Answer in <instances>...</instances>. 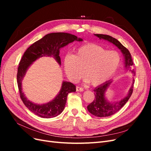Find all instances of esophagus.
Returning <instances> with one entry per match:
<instances>
[{
	"label": "esophagus",
	"instance_id": "34e87169",
	"mask_svg": "<svg viewBox=\"0 0 151 151\" xmlns=\"http://www.w3.org/2000/svg\"><path fill=\"white\" fill-rule=\"evenodd\" d=\"M76 91L77 92H83V91H84V89L82 88H80V87L77 86L76 87Z\"/></svg>",
	"mask_w": 151,
	"mask_h": 151
}]
</instances>
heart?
Returning <instances> with one entry per match:
<instances>
[{
	"label": "heart",
	"instance_id": "obj_1",
	"mask_svg": "<svg viewBox=\"0 0 151 151\" xmlns=\"http://www.w3.org/2000/svg\"><path fill=\"white\" fill-rule=\"evenodd\" d=\"M120 63V56L115 51H107L99 45L89 43L77 48L74 55L63 58V67L67 77L77 82L84 76L87 82L98 86L115 74Z\"/></svg>",
	"mask_w": 151,
	"mask_h": 151
}]
</instances>
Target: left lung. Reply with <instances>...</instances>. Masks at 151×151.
<instances>
[{
    "instance_id": "8db88e82",
    "label": "left lung",
    "mask_w": 151,
    "mask_h": 151,
    "mask_svg": "<svg viewBox=\"0 0 151 151\" xmlns=\"http://www.w3.org/2000/svg\"><path fill=\"white\" fill-rule=\"evenodd\" d=\"M100 40H104L108 41V42L112 43L116 46L118 49L120 50L121 52L124 57V65L125 68L132 74V83L129 91L125 97H123L119 101H109L106 98V93L108 89L109 88L112 80L105 82L103 84L96 87L93 91L94 92L95 98L94 101L90 103L87 108L89 113L92 115L98 117H106L109 116L113 114L116 113L124 106L125 103L129 99L130 97L133 92V86L134 84V77L135 76V72L134 69H131V67L134 65L130 52L116 39L111 37V36L102 34H94Z\"/></svg>"
}]
</instances>
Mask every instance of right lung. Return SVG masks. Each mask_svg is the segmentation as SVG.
Wrapping results in <instances>:
<instances>
[{
	"label": "right lung",
	"mask_w": 151,
	"mask_h": 151,
	"mask_svg": "<svg viewBox=\"0 0 151 151\" xmlns=\"http://www.w3.org/2000/svg\"><path fill=\"white\" fill-rule=\"evenodd\" d=\"M74 41L82 42L83 40L76 36L66 33H53L45 35L26 50L19 62L17 69V83L20 97L25 106L38 116L46 118L58 116L63 111L67 102L68 93L76 92L75 85L70 82L63 81L61 89L52 101L44 104H37L27 99L22 91V81L27 70L37 59L42 57H52L59 65H61L59 56L60 50Z\"/></svg>",
	"instance_id": "obj_1"
}]
</instances>
